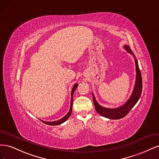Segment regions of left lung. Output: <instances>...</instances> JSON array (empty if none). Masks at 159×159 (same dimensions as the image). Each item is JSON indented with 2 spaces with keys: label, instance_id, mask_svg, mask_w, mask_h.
Instances as JSON below:
<instances>
[{
  "label": "left lung",
  "instance_id": "left-lung-1",
  "mask_svg": "<svg viewBox=\"0 0 159 159\" xmlns=\"http://www.w3.org/2000/svg\"><path fill=\"white\" fill-rule=\"evenodd\" d=\"M124 48L125 50L133 56L134 58V62H135V67H136V79H135V84H134V89L131 95L127 102L125 103L121 106H120L117 108H106L104 107L102 105H100L97 101L95 99V96L92 93L93 96V101L95 105V108L96 111L99 114L102 115L103 117H106L110 119H119L125 117L127 113L129 112L135 104L137 103L139 98L141 97V92H142V88H143V82H142V76L138 64V61L134 56V53L130 48V47L128 45H124Z\"/></svg>",
  "mask_w": 159,
  "mask_h": 159
}]
</instances>
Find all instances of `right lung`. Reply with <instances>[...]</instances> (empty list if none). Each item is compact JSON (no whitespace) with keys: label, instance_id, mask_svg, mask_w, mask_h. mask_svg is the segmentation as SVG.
<instances>
[{"label":"right lung","instance_id":"add662e5","mask_svg":"<svg viewBox=\"0 0 159 159\" xmlns=\"http://www.w3.org/2000/svg\"><path fill=\"white\" fill-rule=\"evenodd\" d=\"M78 84H75L73 88H72V90H71V102H70V110L68 113H67L65 116L64 117H62L61 119H59V120H57V121H42V120H41V121L46 124V125H60L61 123H64L67 119H68L70 117V115L71 114V111H72V103H73V95H74V93L75 92V91L76 89V88H78Z\"/></svg>","mask_w":159,"mask_h":159}]
</instances>
